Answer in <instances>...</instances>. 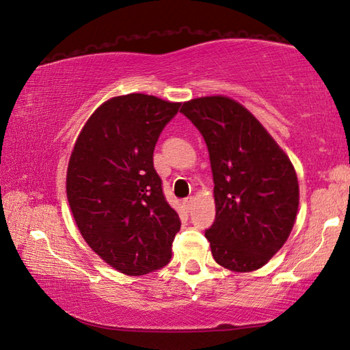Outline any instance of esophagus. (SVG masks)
<instances>
[{
    "instance_id": "obj_1",
    "label": "esophagus",
    "mask_w": 350,
    "mask_h": 350,
    "mask_svg": "<svg viewBox=\"0 0 350 350\" xmlns=\"http://www.w3.org/2000/svg\"><path fill=\"white\" fill-rule=\"evenodd\" d=\"M184 207H186V210L189 212L190 208H192V204H193V198H186V200H184Z\"/></svg>"
}]
</instances>
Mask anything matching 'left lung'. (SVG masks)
Returning <instances> with one entry per match:
<instances>
[{
  "label": "left lung",
  "mask_w": 350,
  "mask_h": 350,
  "mask_svg": "<svg viewBox=\"0 0 350 350\" xmlns=\"http://www.w3.org/2000/svg\"><path fill=\"white\" fill-rule=\"evenodd\" d=\"M180 113L208 149L216 216L206 237L215 260L232 271H254L294 227L299 181L293 164L259 120L230 97L193 98Z\"/></svg>",
  "instance_id": "1"
}]
</instances>
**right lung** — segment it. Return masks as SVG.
<instances>
[{"instance_id":"right-lung-1","label":"right lung","mask_w":350,"mask_h":350,"mask_svg":"<svg viewBox=\"0 0 350 350\" xmlns=\"http://www.w3.org/2000/svg\"><path fill=\"white\" fill-rule=\"evenodd\" d=\"M181 103L109 98L85 123L67 170V198L85 242L128 275L166 267L181 221L163 193L154 149Z\"/></svg>"}]
</instances>
